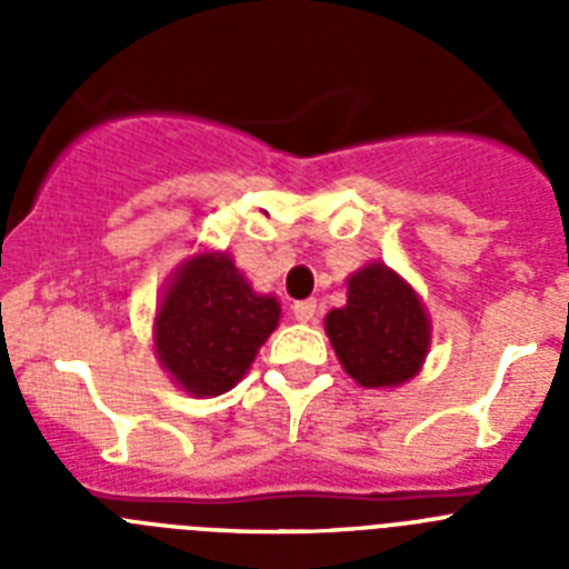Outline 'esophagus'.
I'll return each mask as SVG.
<instances>
[{
	"mask_svg": "<svg viewBox=\"0 0 569 569\" xmlns=\"http://www.w3.org/2000/svg\"><path fill=\"white\" fill-rule=\"evenodd\" d=\"M316 313H319V310H316V299H305L293 305L296 321H305V325H308V321H316Z\"/></svg>",
	"mask_w": 569,
	"mask_h": 569,
	"instance_id": "esophagus-1",
	"label": "esophagus"
}]
</instances>
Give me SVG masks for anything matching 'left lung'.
<instances>
[{
	"label": "left lung",
	"instance_id": "left-lung-1",
	"mask_svg": "<svg viewBox=\"0 0 569 569\" xmlns=\"http://www.w3.org/2000/svg\"><path fill=\"white\" fill-rule=\"evenodd\" d=\"M341 367L361 387H396L419 373L430 325L419 296L385 264L347 281V305L325 319Z\"/></svg>",
	"mask_w": 569,
	"mask_h": 569
}]
</instances>
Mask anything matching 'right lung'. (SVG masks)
Masks as SVG:
<instances>
[{"label": "right lung", "instance_id": "obj_1", "mask_svg": "<svg viewBox=\"0 0 569 569\" xmlns=\"http://www.w3.org/2000/svg\"><path fill=\"white\" fill-rule=\"evenodd\" d=\"M279 325V301L256 296L228 256L204 253L170 281L156 313V353L196 396L228 393Z\"/></svg>", "mask_w": 569, "mask_h": 569}]
</instances>
